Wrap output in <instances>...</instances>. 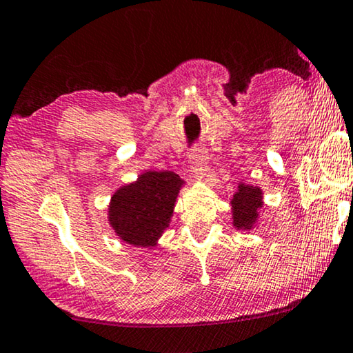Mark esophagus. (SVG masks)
Returning a JSON list of instances; mask_svg holds the SVG:
<instances>
[{
  "label": "esophagus",
  "instance_id": "esophagus-1",
  "mask_svg": "<svg viewBox=\"0 0 353 353\" xmlns=\"http://www.w3.org/2000/svg\"><path fill=\"white\" fill-rule=\"evenodd\" d=\"M191 157L194 159L192 173L199 178L205 175V159H207V150L202 145H196L191 150Z\"/></svg>",
  "mask_w": 353,
  "mask_h": 353
}]
</instances>
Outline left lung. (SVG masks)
Here are the masks:
<instances>
[{
	"label": "left lung",
	"mask_w": 353,
	"mask_h": 353,
	"mask_svg": "<svg viewBox=\"0 0 353 353\" xmlns=\"http://www.w3.org/2000/svg\"><path fill=\"white\" fill-rule=\"evenodd\" d=\"M261 189L240 185L232 197V218L237 229H252L258 218V210L263 207Z\"/></svg>",
	"instance_id": "8db88e82"
}]
</instances>
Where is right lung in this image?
Listing matches in <instances>:
<instances>
[{
    "mask_svg": "<svg viewBox=\"0 0 353 353\" xmlns=\"http://www.w3.org/2000/svg\"><path fill=\"white\" fill-rule=\"evenodd\" d=\"M183 180L173 172H145L111 197L110 223L130 245L154 247L168 228Z\"/></svg>",
    "mask_w": 353,
    "mask_h": 353,
    "instance_id": "1",
    "label": "right lung"
}]
</instances>
